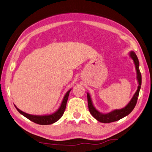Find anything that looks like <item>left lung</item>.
<instances>
[{"mask_svg":"<svg viewBox=\"0 0 152 152\" xmlns=\"http://www.w3.org/2000/svg\"><path fill=\"white\" fill-rule=\"evenodd\" d=\"M129 56L130 57L132 58V60L134 62V64L135 65V68L136 71V79H137L138 86L137 90H136L135 94H134L132 99H130L129 103H128L124 108L119 109H114L109 113H103L99 112L94 107L90 94H89L88 92L87 93L89 111H90L91 115L93 116L96 120L101 122V123H112V122L117 121L118 120L121 119V118H123L124 117L127 116L128 115H129L130 113L132 111L134 108L135 107L136 103H137L140 90L141 88L142 76H141L140 71L139 61L137 56H136L135 53L132 51V50H131V51L129 53Z\"/></svg>","mask_w":152,"mask_h":152,"instance_id":"8db88e82","label":"left lung"}]
</instances>
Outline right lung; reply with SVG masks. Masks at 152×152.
Returning <instances> with one entry per match:
<instances>
[{
	"instance_id": "1",
	"label": "right lung",
	"mask_w": 152,
	"mask_h": 152,
	"mask_svg": "<svg viewBox=\"0 0 152 152\" xmlns=\"http://www.w3.org/2000/svg\"><path fill=\"white\" fill-rule=\"evenodd\" d=\"M72 90V88L70 89L66 94H65L63 99L62 100V102L61 103V105L59 106L58 109L56 110V111L50 114H47V115H30L28 113H26L21 111L17 107L14 105L15 107L16 108L21 115L24 116L25 117L28 118L29 120L35 123H37L39 124H41V125H47V124H51L55 123V122L58 121L62 115L64 114V112L65 111V109H66V103L68 99V96H69V94L70 91Z\"/></svg>"
}]
</instances>
